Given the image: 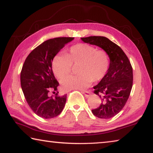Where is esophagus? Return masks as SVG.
Here are the masks:
<instances>
[{
	"mask_svg": "<svg viewBox=\"0 0 153 153\" xmlns=\"http://www.w3.org/2000/svg\"><path fill=\"white\" fill-rule=\"evenodd\" d=\"M82 92H83V94L85 95V97H87V98L89 97L90 94H91V92H90V91H84Z\"/></svg>",
	"mask_w": 153,
	"mask_h": 153,
	"instance_id": "1",
	"label": "esophagus"
}]
</instances>
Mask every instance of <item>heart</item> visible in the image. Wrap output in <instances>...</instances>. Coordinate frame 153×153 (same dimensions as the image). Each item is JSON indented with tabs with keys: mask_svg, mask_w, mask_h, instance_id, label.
Returning a JSON list of instances; mask_svg holds the SVG:
<instances>
[{
	"mask_svg": "<svg viewBox=\"0 0 153 153\" xmlns=\"http://www.w3.org/2000/svg\"><path fill=\"white\" fill-rule=\"evenodd\" d=\"M72 65L77 66V76H71L61 81L65 90H83L91 84L104 78L110 66V57L107 51L97 50L94 46L77 44L72 46L65 55H57L52 61V67L59 79L71 73Z\"/></svg>",
	"mask_w": 153,
	"mask_h": 153,
	"instance_id": "b5f03b06",
	"label": "heart"
}]
</instances>
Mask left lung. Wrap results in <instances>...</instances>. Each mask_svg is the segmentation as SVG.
I'll return each mask as SVG.
<instances>
[{
    "mask_svg": "<svg viewBox=\"0 0 153 153\" xmlns=\"http://www.w3.org/2000/svg\"><path fill=\"white\" fill-rule=\"evenodd\" d=\"M81 39L102 48L109 55L107 74L94 87V92L101 98V103L92 112L98 118H111L122 110L130 94L133 84L132 67L122 49L107 38L89 36Z\"/></svg>",
    "mask_w": 153,
    "mask_h": 153,
    "instance_id": "8db88e82",
    "label": "left lung"
}]
</instances>
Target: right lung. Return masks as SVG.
I'll return each mask as SVG.
<instances>
[{
	"label": "right lung",
	"instance_id": "1",
	"mask_svg": "<svg viewBox=\"0 0 153 153\" xmlns=\"http://www.w3.org/2000/svg\"><path fill=\"white\" fill-rule=\"evenodd\" d=\"M73 40L71 37H60L46 40L31 52L23 65L21 86L28 105L40 117H55L65 105L67 94H59V82L54 76L52 61Z\"/></svg>",
	"mask_w": 153,
	"mask_h": 153
}]
</instances>
